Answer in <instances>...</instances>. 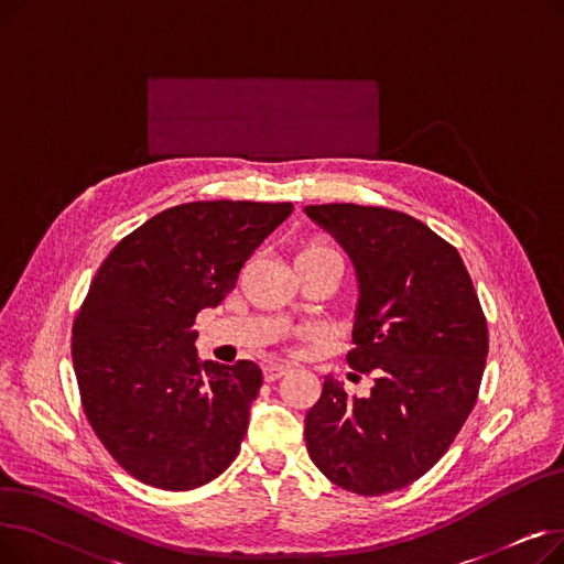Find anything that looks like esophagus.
Returning <instances> with one entry per match:
<instances>
[{
  "mask_svg": "<svg viewBox=\"0 0 564 564\" xmlns=\"http://www.w3.org/2000/svg\"><path fill=\"white\" fill-rule=\"evenodd\" d=\"M290 370V366H283V364H264L262 366V375H264V381H276L279 377H283L285 372Z\"/></svg>",
  "mask_w": 564,
  "mask_h": 564,
  "instance_id": "esophagus-1",
  "label": "esophagus"
}]
</instances>
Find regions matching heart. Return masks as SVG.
Listing matches in <instances>:
<instances>
[{
  "label": "heart",
  "instance_id": "b5f03b06",
  "mask_svg": "<svg viewBox=\"0 0 564 564\" xmlns=\"http://www.w3.org/2000/svg\"><path fill=\"white\" fill-rule=\"evenodd\" d=\"M306 253H336V251H334L332 247H327V245H319V242H315V245L304 247L300 256H306Z\"/></svg>",
  "mask_w": 564,
  "mask_h": 564
}]
</instances>
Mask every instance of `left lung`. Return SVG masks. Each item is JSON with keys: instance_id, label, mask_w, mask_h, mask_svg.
Segmentation results:
<instances>
[{"instance_id": "8db88e82", "label": "left lung", "mask_w": 564, "mask_h": 564, "mask_svg": "<svg viewBox=\"0 0 564 564\" xmlns=\"http://www.w3.org/2000/svg\"><path fill=\"white\" fill-rule=\"evenodd\" d=\"M359 279L347 366L372 375L368 398L324 377L306 413V448L334 485L381 496L423 478L476 406L489 354L487 317L457 249L381 205H308Z\"/></svg>"}]
</instances>
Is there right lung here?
<instances>
[{
    "label": "right lung",
    "instance_id": "1",
    "mask_svg": "<svg viewBox=\"0 0 564 564\" xmlns=\"http://www.w3.org/2000/svg\"><path fill=\"white\" fill-rule=\"evenodd\" d=\"M290 213L292 203H183L102 260L73 322V368L88 425L139 482L189 491L240 453L262 370L203 364L192 327Z\"/></svg>",
    "mask_w": 564,
    "mask_h": 564
}]
</instances>
